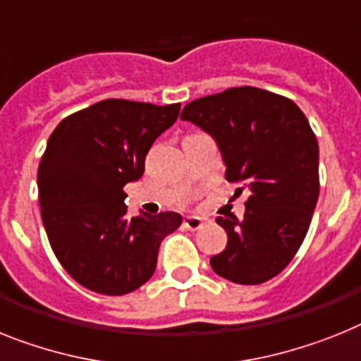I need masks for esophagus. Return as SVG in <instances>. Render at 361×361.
Returning a JSON list of instances; mask_svg holds the SVG:
<instances>
[{"mask_svg": "<svg viewBox=\"0 0 361 361\" xmlns=\"http://www.w3.org/2000/svg\"><path fill=\"white\" fill-rule=\"evenodd\" d=\"M183 226H185L187 229H190V231H196V229H200V227L204 226V218L185 216L183 218Z\"/></svg>", "mask_w": 361, "mask_h": 361, "instance_id": "34e87169", "label": "esophagus"}]
</instances>
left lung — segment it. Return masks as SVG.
<instances>
[{"instance_id":"obj_1","label":"left lung","mask_w":361,"mask_h":361,"mask_svg":"<svg viewBox=\"0 0 361 361\" xmlns=\"http://www.w3.org/2000/svg\"><path fill=\"white\" fill-rule=\"evenodd\" d=\"M181 119L216 141L226 180L250 192L246 213L216 218L227 246L211 257L220 277L260 284L279 275L307 237L319 196V147L293 101L260 87L238 86L189 102Z\"/></svg>"}]
</instances>
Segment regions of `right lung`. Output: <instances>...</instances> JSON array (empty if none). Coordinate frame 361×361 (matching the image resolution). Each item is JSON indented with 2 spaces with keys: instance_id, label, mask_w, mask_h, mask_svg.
I'll return each mask as SVG.
<instances>
[{
  "instance_id": "add662e5",
  "label": "right lung",
  "mask_w": 361,
  "mask_h": 361,
  "mask_svg": "<svg viewBox=\"0 0 361 361\" xmlns=\"http://www.w3.org/2000/svg\"><path fill=\"white\" fill-rule=\"evenodd\" d=\"M180 114L106 99L68 115L51 134L38 166L42 220L54 255L84 288L124 295L152 277L159 244L181 226L178 213L128 218L124 185L145 172V157Z\"/></svg>"
}]
</instances>
